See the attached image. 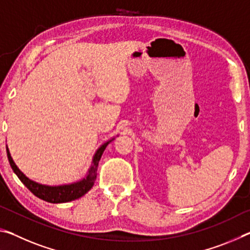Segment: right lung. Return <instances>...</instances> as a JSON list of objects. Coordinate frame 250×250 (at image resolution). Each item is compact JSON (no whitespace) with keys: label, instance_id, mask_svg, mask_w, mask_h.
Wrapping results in <instances>:
<instances>
[{"label":"right lung","instance_id":"right-lung-1","mask_svg":"<svg viewBox=\"0 0 250 250\" xmlns=\"http://www.w3.org/2000/svg\"><path fill=\"white\" fill-rule=\"evenodd\" d=\"M108 143L109 142L104 143V146H101L98 149V151L96 152L89 173H88V175L84 177L83 180L76 182V183H73V184L62 185V186H46L27 179V177L19 170L18 167L15 166V163L11 158L10 152H8L7 149L6 150H7L8 162H10L13 171L16 173V175L19 176V179L23 182V184L26 186L34 195L41 198V200H44L49 203H66V202H70L82 197L88 191H89V189L92 188V185L95 184L98 163L100 161L101 155H103L104 151L105 149V146H108Z\"/></svg>","mask_w":250,"mask_h":250}]
</instances>
